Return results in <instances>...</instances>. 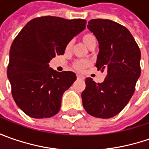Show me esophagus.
Instances as JSON below:
<instances>
[{
	"mask_svg": "<svg viewBox=\"0 0 149 149\" xmlns=\"http://www.w3.org/2000/svg\"><path fill=\"white\" fill-rule=\"evenodd\" d=\"M77 79H84V77L80 74H77Z\"/></svg>",
	"mask_w": 149,
	"mask_h": 149,
	"instance_id": "34e87169",
	"label": "esophagus"
}]
</instances>
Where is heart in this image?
<instances>
[{
  "mask_svg": "<svg viewBox=\"0 0 149 149\" xmlns=\"http://www.w3.org/2000/svg\"><path fill=\"white\" fill-rule=\"evenodd\" d=\"M82 40L83 42L85 44V45L89 48V49H93L96 46V43H97V39L95 37V36L92 33H86L82 36ZM73 46V40H70L69 43L66 45V49L70 50ZM89 65V63L85 60H76L74 64H73V67L77 70L79 71L83 70L84 69H85Z\"/></svg>",
  "mask_w": 149,
  "mask_h": 149,
  "instance_id": "heart-1",
  "label": "heart"
}]
</instances>
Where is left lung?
Returning a JSON list of instances; mask_svg holds the SVG:
<instances>
[{
	"mask_svg": "<svg viewBox=\"0 0 149 149\" xmlns=\"http://www.w3.org/2000/svg\"><path fill=\"white\" fill-rule=\"evenodd\" d=\"M87 27L100 45L95 66L107 74L102 83L85 79L83 106L94 117L109 118L121 112L134 93L141 74L140 49L129 30L117 22L93 19Z\"/></svg>",
	"mask_w": 149,
	"mask_h": 149,
	"instance_id": "obj_1",
	"label": "left lung"
}]
</instances>
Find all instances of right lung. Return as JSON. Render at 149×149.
<instances>
[{"mask_svg": "<svg viewBox=\"0 0 149 149\" xmlns=\"http://www.w3.org/2000/svg\"><path fill=\"white\" fill-rule=\"evenodd\" d=\"M83 19L41 16L30 20L16 36L10 49L7 68L15 104L28 116L50 118L60 109L62 95L76 79L72 71L49 67L55 55L85 28Z\"/></svg>", "mask_w": 149, "mask_h": 149, "instance_id": "1", "label": "right lung"}]
</instances>
